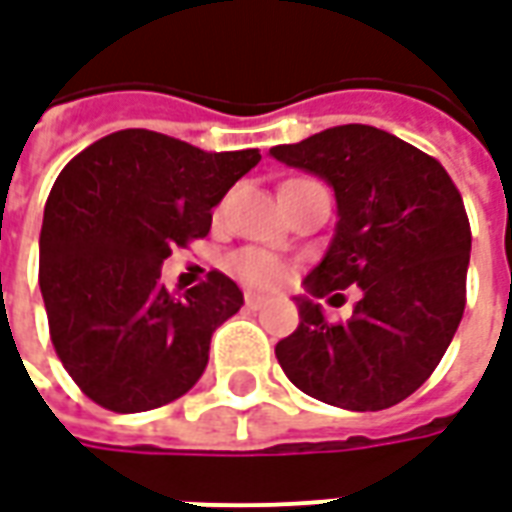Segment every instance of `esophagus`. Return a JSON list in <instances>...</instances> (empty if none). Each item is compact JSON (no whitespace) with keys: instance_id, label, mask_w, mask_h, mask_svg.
I'll return each mask as SVG.
<instances>
[{"instance_id":"34e87169","label":"esophagus","mask_w":512,"mask_h":512,"mask_svg":"<svg viewBox=\"0 0 512 512\" xmlns=\"http://www.w3.org/2000/svg\"><path fill=\"white\" fill-rule=\"evenodd\" d=\"M244 304H246V310H260V307H266V304H268V296H260V293H252V290H246Z\"/></svg>"}]
</instances>
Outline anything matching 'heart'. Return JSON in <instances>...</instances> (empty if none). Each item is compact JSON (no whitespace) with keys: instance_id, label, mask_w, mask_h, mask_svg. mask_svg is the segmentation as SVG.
<instances>
[{"instance_id":"obj_1","label":"heart","mask_w":512,"mask_h":512,"mask_svg":"<svg viewBox=\"0 0 512 512\" xmlns=\"http://www.w3.org/2000/svg\"><path fill=\"white\" fill-rule=\"evenodd\" d=\"M227 271L255 288H277L288 274V268L277 255H271L266 249H255V246L238 249L235 255L227 257Z\"/></svg>"}]
</instances>
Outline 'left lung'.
<instances>
[{"label": "left lung", "mask_w": 512, "mask_h": 512, "mask_svg": "<svg viewBox=\"0 0 512 512\" xmlns=\"http://www.w3.org/2000/svg\"><path fill=\"white\" fill-rule=\"evenodd\" d=\"M288 167L329 180L337 197L332 246L304 288L312 298L359 284L348 322L299 301V326L277 343L285 376L304 395L348 411L406 400L436 370L466 307L472 230L447 169L373 126H337L271 147Z\"/></svg>", "instance_id": "1"}]
</instances>
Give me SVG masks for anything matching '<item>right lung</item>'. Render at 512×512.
<instances>
[{"label": "right lung", "instance_id": "obj_1", "mask_svg": "<svg viewBox=\"0 0 512 512\" xmlns=\"http://www.w3.org/2000/svg\"><path fill=\"white\" fill-rule=\"evenodd\" d=\"M260 150L205 153L126 128L73 156L40 227V293L62 367L117 414L167 406L197 384L216 326L244 293L222 271L186 293L161 285L175 246L211 230V211Z\"/></svg>", "mask_w": 512, "mask_h": 512}]
</instances>
